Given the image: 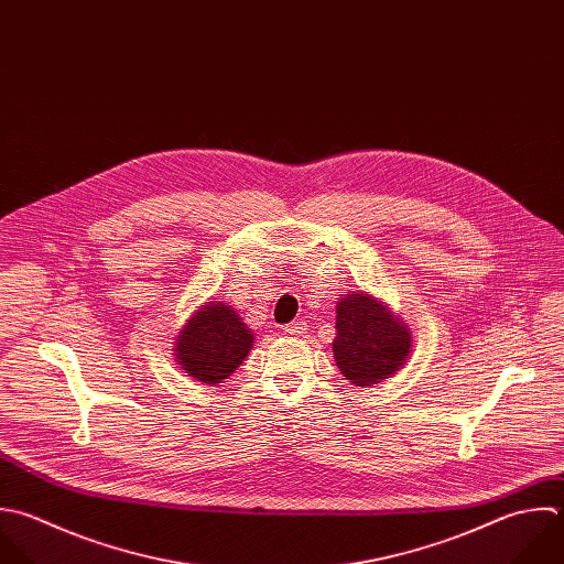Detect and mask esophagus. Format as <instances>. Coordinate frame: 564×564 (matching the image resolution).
<instances>
[{"mask_svg": "<svg viewBox=\"0 0 564 564\" xmlns=\"http://www.w3.org/2000/svg\"><path fill=\"white\" fill-rule=\"evenodd\" d=\"M285 334H290V336H305L307 334V323L294 321V323L285 325Z\"/></svg>", "mask_w": 564, "mask_h": 564, "instance_id": "obj_1", "label": "esophagus"}]
</instances>
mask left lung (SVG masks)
Wrapping results in <instances>:
<instances>
[{"instance_id": "1", "label": "left lung", "mask_w": 564, "mask_h": 564, "mask_svg": "<svg viewBox=\"0 0 564 564\" xmlns=\"http://www.w3.org/2000/svg\"><path fill=\"white\" fill-rule=\"evenodd\" d=\"M413 340L409 325L371 294H345L336 305L334 358L351 384L371 387L404 367Z\"/></svg>"}]
</instances>
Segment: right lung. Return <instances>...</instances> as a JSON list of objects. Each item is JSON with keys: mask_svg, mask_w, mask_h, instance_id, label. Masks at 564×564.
<instances>
[{"mask_svg": "<svg viewBox=\"0 0 564 564\" xmlns=\"http://www.w3.org/2000/svg\"><path fill=\"white\" fill-rule=\"evenodd\" d=\"M252 343L254 336L239 314L221 301H210L180 329L173 351L184 373L204 384H219L243 362Z\"/></svg>", "mask_w": 564, "mask_h": 564, "instance_id": "obj_1", "label": "right lung"}]
</instances>
